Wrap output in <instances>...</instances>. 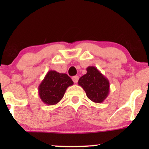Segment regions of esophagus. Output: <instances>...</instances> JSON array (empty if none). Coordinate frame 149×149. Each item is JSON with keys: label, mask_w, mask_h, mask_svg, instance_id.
<instances>
[{"label": "esophagus", "mask_w": 149, "mask_h": 149, "mask_svg": "<svg viewBox=\"0 0 149 149\" xmlns=\"http://www.w3.org/2000/svg\"><path fill=\"white\" fill-rule=\"evenodd\" d=\"M72 80H73V82H74L75 83H77V82H78V80H79V77H78V76H73V78H72Z\"/></svg>", "instance_id": "obj_1"}]
</instances>
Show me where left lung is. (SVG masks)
Masks as SVG:
<instances>
[{
	"mask_svg": "<svg viewBox=\"0 0 149 149\" xmlns=\"http://www.w3.org/2000/svg\"><path fill=\"white\" fill-rule=\"evenodd\" d=\"M87 73L78 80V85L84 89L89 100L95 103H102L110 93V83L97 68L89 66Z\"/></svg>",
	"mask_w": 149,
	"mask_h": 149,
	"instance_id": "1",
	"label": "left lung"
}]
</instances>
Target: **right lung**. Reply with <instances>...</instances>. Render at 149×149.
<instances>
[{
    "label": "right lung",
    "instance_id": "1",
    "mask_svg": "<svg viewBox=\"0 0 149 149\" xmlns=\"http://www.w3.org/2000/svg\"><path fill=\"white\" fill-rule=\"evenodd\" d=\"M73 84L66 73L49 70L38 87L39 96L45 104L55 105L60 102L69 86Z\"/></svg>",
    "mask_w": 149,
    "mask_h": 149
}]
</instances>
